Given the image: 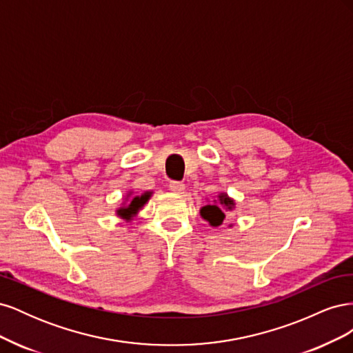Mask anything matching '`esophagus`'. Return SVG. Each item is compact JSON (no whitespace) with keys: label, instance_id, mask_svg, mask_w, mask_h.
Masks as SVG:
<instances>
[{"label":"esophagus","instance_id":"34e87169","mask_svg":"<svg viewBox=\"0 0 353 353\" xmlns=\"http://www.w3.org/2000/svg\"><path fill=\"white\" fill-rule=\"evenodd\" d=\"M169 187H170V191H174L175 194H183L185 191V185L183 183H179V181H172Z\"/></svg>","mask_w":353,"mask_h":353}]
</instances>
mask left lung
Segmentation results:
<instances>
[{
    "label": "left lung",
    "instance_id": "left-lung-1",
    "mask_svg": "<svg viewBox=\"0 0 353 353\" xmlns=\"http://www.w3.org/2000/svg\"><path fill=\"white\" fill-rule=\"evenodd\" d=\"M234 209H236V200L230 197L227 193H219L216 200L209 201L206 206L200 209V216L208 221L210 227L218 228L222 225L227 213L232 212ZM230 227H232V223H230Z\"/></svg>",
    "mask_w": 353,
    "mask_h": 353
}]
</instances>
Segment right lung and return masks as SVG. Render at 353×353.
I'll return each mask as SVG.
<instances>
[{
    "instance_id": "add662e5",
    "label": "right lung",
    "mask_w": 353,
    "mask_h": 353,
    "mask_svg": "<svg viewBox=\"0 0 353 353\" xmlns=\"http://www.w3.org/2000/svg\"><path fill=\"white\" fill-rule=\"evenodd\" d=\"M152 194H153V191H144L143 194L135 196L134 191L130 190L125 194L121 206L116 208V210H114L116 215L121 219H123L125 222L132 221L138 215V212H140L147 205L148 200L152 199Z\"/></svg>"
}]
</instances>
